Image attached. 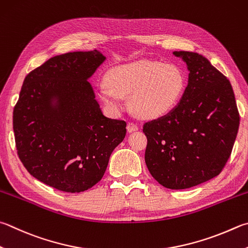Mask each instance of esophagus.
<instances>
[{"mask_svg": "<svg viewBox=\"0 0 248 248\" xmlns=\"http://www.w3.org/2000/svg\"><path fill=\"white\" fill-rule=\"evenodd\" d=\"M138 130H139V125H138L137 124H134V123H129V124H128V125H127V131H128L129 133L134 132V131H138Z\"/></svg>", "mask_w": 248, "mask_h": 248, "instance_id": "obj_1", "label": "esophagus"}]
</instances>
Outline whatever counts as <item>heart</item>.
Listing matches in <instances>:
<instances>
[{"mask_svg": "<svg viewBox=\"0 0 248 248\" xmlns=\"http://www.w3.org/2000/svg\"><path fill=\"white\" fill-rule=\"evenodd\" d=\"M186 90L183 71L173 64L139 61L108 71L98 95L112 114L124 110L121 97H127L140 118L156 119L175 108Z\"/></svg>", "mask_w": 248, "mask_h": 248, "instance_id": "b5f03b06", "label": "heart"}]
</instances>
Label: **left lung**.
Wrapping results in <instances>:
<instances>
[{"label":"left lung","mask_w":248,"mask_h":248,"mask_svg":"<svg viewBox=\"0 0 248 248\" xmlns=\"http://www.w3.org/2000/svg\"><path fill=\"white\" fill-rule=\"evenodd\" d=\"M186 62L187 87L175 108L143 125L145 163L157 182L190 188L221 172L240 125L232 85L206 57L173 52Z\"/></svg>","instance_id":"8db88e82"}]
</instances>
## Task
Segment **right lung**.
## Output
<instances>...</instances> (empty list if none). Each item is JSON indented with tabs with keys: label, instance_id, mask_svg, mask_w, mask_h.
Wrapping results in <instances>:
<instances>
[{
	"label": "right lung",
	"instance_id": "add662e5",
	"mask_svg": "<svg viewBox=\"0 0 248 248\" xmlns=\"http://www.w3.org/2000/svg\"><path fill=\"white\" fill-rule=\"evenodd\" d=\"M106 57L94 49L54 56L24 80L13 112L16 148L28 172L68 193L91 188L124 141V120L107 118L89 79Z\"/></svg>",
	"mask_w": 248,
	"mask_h": 248
}]
</instances>
